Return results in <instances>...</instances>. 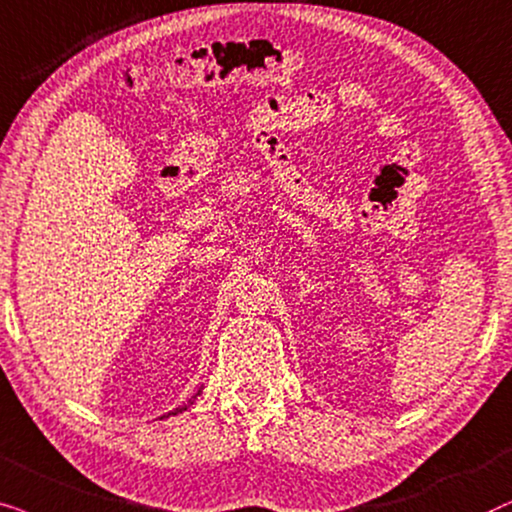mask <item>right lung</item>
Wrapping results in <instances>:
<instances>
[{
    "instance_id": "add662e5",
    "label": "right lung",
    "mask_w": 512,
    "mask_h": 512,
    "mask_svg": "<svg viewBox=\"0 0 512 512\" xmlns=\"http://www.w3.org/2000/svg\"><path fill=\"white\" fill-rule=\"evenodd\" d=\"M196 395H201V388H199V391H196V393H194V395H192V400H187V403H185V405H180V407H175V410H173V412H168V414H163V417H175V414H180V412H185V410H187V407H189V405H192V403H194V400H196ZM163 417H161V419H163Z\"/></svg>"
}]
</instances>
